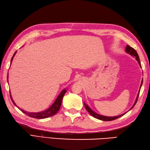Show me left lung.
I'll return each mask as SVG.
<instances>
[{
    "instance_id": "1",
    "label": "left lung",
    "mask_w": 150,
    "mask_h": 150,
    "mask_svg": "<svg viewBox=\"0 0 150 150\" xmlns=\"http://www.w3.org/2000/svg\"><path fill=\"white\" fill-rule=\"evenodd\" d=\"M125 51L127 52V53L130 54L131 55L134 56V57L136 58V60L138 61V62H139V64H140V66H141V65H140V59H139V55H138L135 49H134L133 47H130L129 45H127V47H126V48H125ZM142 83H143V80L142 81V83H141V85H140V88H141V86H142ZM139 93H140V91H139V93H138V96H137V99H136V101H135V103H134V104L133 106L132 107V108H133V107L137 103V100H138V98H139ZM84 107H85V108H86V110L88 111V112L93 117H94V118H96L97 119L103 120V121H112V120L118 119V118H120V117L122 116L123 115H124V114H125V113H124V114H121V115H120V116H114V117H107V116H104L99 115V114L96 113L95 112H93V111L92 110H91V108L88 106V105H86V104H85V103H84Z\"/></svg>"
}]
</instances>
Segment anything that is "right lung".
<instances>
[{"mask_svg": "<svg viewBox=\"0 0 150 150\" xmlns=\"http://www.w3.org/2000/svg\"><path fill=\"white\" fill-rule=\"evenodd\" d=\"M16 52H15L13 56L11 58V62H12L13 60V58L16 54ZM66 92V90H63L62 91L61 93L59 94V96H58V98L56 99V101L54 102V103L52 104L51 107H50L47 109L42 111V112H26V111L23 110L22 109H21L20 108H19V109L22 111L23 113H25L26 115L31 117V118H37V119H43V118H49V117H51L54 116L55 114H57L58 112V111L59 110L60 106H61V104H62V99H63V97L65 94ZM11 97V95H10ZM11 100H12V98H11ZM13 104L15 105H16L15 104V103L13 102V101L12 100Z\"/></svg>", "mask_w": 150, "mask_h": 150, "instance_id": "1", "label": "right lung"}]
</instances>
